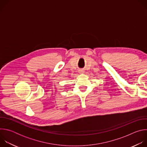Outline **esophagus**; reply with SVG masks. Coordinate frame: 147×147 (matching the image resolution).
Returning <instances> with one entry per match:
<instances>
[{"instance_id":"esophagus-1","label":"esophagus","mask_w":147,"mask_h":147,"mask_svg":"<svg viewBox=\"0 0 147 147\" xmlns=\"http://www.w3.org/2000/svg\"><path fill=\"white\" fill-rule=\"evenodd\" d=\"M82 70H80V72H82Z\"/></svg>"}]
</instances>
